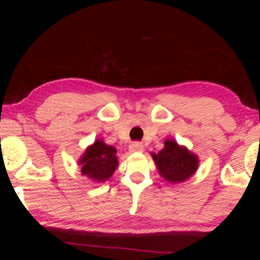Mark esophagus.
<instances>
[{
	"label": "esophagus",
	"instance_id": "34e87169",
	"mask_svg": "<svg viewBox=\"0 0 260 260\" xmlns=\"http://www.w3.org/2000/svg\"><path fill=\"white\" fill-rule=\"evenodd\" d=\"M128 150H129V152H141V151H143V146H142V143H140V142H133L131 144V146L128 147Z\"/></svg>",
	"mask_w": 260,
	"mask_h": 260
}]
</instances>
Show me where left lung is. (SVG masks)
<instances>
[{
	"label": "left lung",
	"instance_id": "left-lung-1",
	"mask_svg": "<svg viewBox=\"0 0 260 260\" xmlns=\"http://www.w3.org/2000/svg\"><path fill=\"white\" fill-rule=\"evenodd\" d=\"M164 144L159 152L151 153L158 172L170 183L186 181L199 169V158L174 140L166 139Z\"/></svg>",
	"mask_w": 260,
	"mask_h": 260
}]
</instances>
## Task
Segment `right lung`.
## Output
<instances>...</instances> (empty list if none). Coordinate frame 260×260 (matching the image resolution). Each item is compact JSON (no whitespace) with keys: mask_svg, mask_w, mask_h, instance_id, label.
<instances>
[{"mask_svg":"<svg viewBox=\"0 0 260 260\" xmlns=\"http://www.w3.org/2000/svg\"><path fill=\"white\" fill-rule=\"evenodd\" d=\"M117 149L105 144L102 140H96L86 149L79 160L81 174L95 182H104L111 178L117 166Z\"/></svg>","mask_w":260,"mask_h":260,"instance_id":"obj_1","label":"right lung"}]
</instances>
